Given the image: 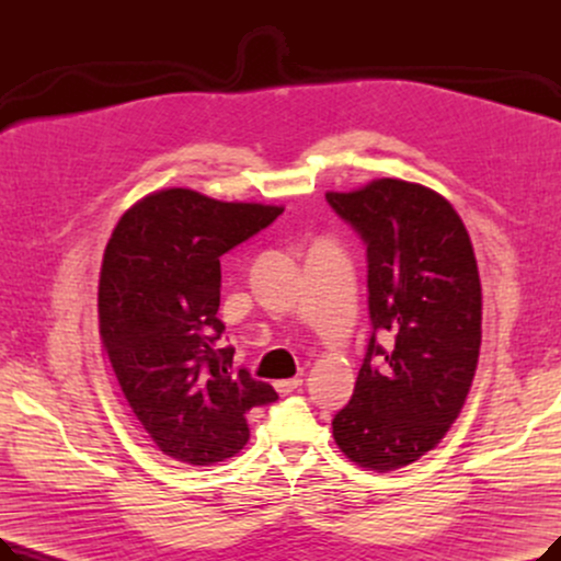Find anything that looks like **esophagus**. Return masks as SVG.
Returning <instances> with one entry per match:
<instances>
[{
	"instance_id": "obj_1",
	"label": "esophagus",
	"mask_w": 561,
	"mask_h": 561,
	"mask_svg": "<svg viewBox=\"0 0 561 561\" xmlns=\"http://www.w3.org/2000/svg\"><path fill=\"white\" fill-rule=\"evenodd\" d=\"M302 387V379L300 377H290V379H277L275 381V389L279 391V393H293L296 389H300Z\"/></svg>"
}]
</instances>
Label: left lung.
Segmentation results:
<instances>
[{
    "mask_svg": "<svg viewBox=\"0 0 561 561\" xmlns=\"http://www.w3.org/2000/svg\"><path fill=\"white\" fill-rule=\"evenodd\" d=\"M325 197L366 243L373 320L332 434L350 461L389 473L434 450L466 402L482 341L478 261L455 206L423 184L385 176ZM375 331H389L392 347Z\"/></svg>",
    "mask_w": 561,
    "mask_h": 561,
    "instance_id": "8db88e82",
    "label": "left lung"
}]
</instances>
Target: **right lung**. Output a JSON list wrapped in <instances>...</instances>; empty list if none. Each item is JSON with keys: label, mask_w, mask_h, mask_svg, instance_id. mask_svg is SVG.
<instances>
[{"label": "right lung", "mask_w": 561, "mask_h": 561, "mask_svg": "<svg viewBox=\"0 0 561 561\" xmlns=\"http://www.w3.org/2000/svg\"><path fill=\"white\" fill-rule=\"evenodd\" d=\"M282 211L163 188L131 204L106 243L102 347L134 416L174 461L214 466L241 453L250 409L277 400L271 385L231 370L218 307L220 256Z\"/></svg>", "instance_id": "obj_1"}]
</instances>
